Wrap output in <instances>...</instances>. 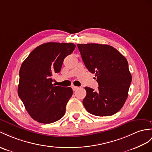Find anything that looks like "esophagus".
Masks as SVG:
<instances>
[{
	"label": "esophagus",
	"instance_id": "34e87169",
	"mask_svg": "<svg viewBox=\"0 0 152 152\" xmlns=\"http://www.w3.org/2000/svg\"><path fill=\"white\" fill-rule=\"evenodd\" d=\"M72 88L73 91H76L77 89H79V87H77V86H72Z\"/></svg>",
	"mask_w": 152,
	"mask_h": 152
}]
</instances>
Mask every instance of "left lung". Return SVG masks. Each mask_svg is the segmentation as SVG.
Here are the masks:
<instances>
[{
  "instance_id": "obj_1",
  "label": "left lung",
  "mask_w": 152,
  "mask_h": 152,
  "mask_svg": "<svg viewBox=\"0 0 152 152\" xmlns=\"http://www.w3.org/2000/svg\"><path fill=\"white\" fill-rule=\"evenodd\" d=\"M86 68L95 73L98 90L85 87L83 105L96 116H110L122 108L132 82L128 61L113 47L107 44H77Z\"/></svg>"
}]
</instances>
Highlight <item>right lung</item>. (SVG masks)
<instances>
[{"label":"right lung","mask_w":152,"mask_h":152,"mask_svg":"<svg viewBox=\"0 0 152 152\" xmlns=\"http://www.w3.org/2000/svg\"><path fill=\"white\" fill-rule=\"evenodd\" d=\"M75 48L73 43H44L21 65L18 95L29 115L39 123H52L64 115L73 90L53 84L52 76L61 72L64 58Z\"/></svg>","instance_id":"add662e5"}]
</instances>
